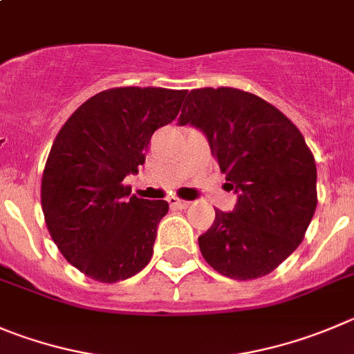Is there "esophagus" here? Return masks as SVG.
<instances>
[{
  "instance_id": "1",
  "label": "esophagus",
  "mask_w": 354,
  "mask_h": 354,
  "mask_svg": "<svg viewBox=\"0 0 354 354\" xmlns=\"http://www.w3.org/2000/svg\"><path fill=\"white\" fill-rule=\"evenodd\" d=\"M169 204L171 207H176V209H187V207L190 206V201L178 199V197H169Z\"/></svg>"
}]
</instances>
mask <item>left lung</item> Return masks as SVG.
<instances>
[{
	"instance_id": "obj_1",
	"label": "left lung",
	"mask_w": 354,
	"mask_h": 354,
	"mask_svg": "<svg viewBox=\"0 0 354 354\" xmlns=\"http://www.w3.org/2000/svg\"><path fill=\"white\" fill-rule=\"evenodd\" d=\"M178 124L206 134L239 194L232 213L214 209L199 237L204 260L239 281L272 272L302 243L318 204L316 162L300 131L270 102L232 87L188 92Z\"/></svg>"
}]
</instances>
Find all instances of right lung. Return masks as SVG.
<instances>
[{"label": "right lung", "mask_w": 354, "mask_h": 354, "mask_svg": "<svg viewBox=\"0 0 354 354\" xmlns=\"http://www.w3.org/2000/svg\"><path fill=\"white\" fill-rule=\"evenodd\" d=\"M187 91L115 87L92 95L66 120L41 178V209L59 252L85 276L124 281L147 267L166 201L131 196L158 127L178 117Z\"/></svg>", "instance_id": "obj_1"}]
</instances>
